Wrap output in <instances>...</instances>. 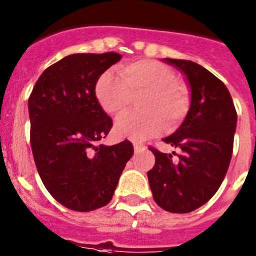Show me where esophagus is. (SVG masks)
<instances>
[{
	"label": "esophagus",
	"instance_id": "1",
	"mask_svg": "<svg viewBox=\"0 0 256 256\" xmlns=\"http://www.w3.org/2000/svg\"><path fill=\"white\" fill-rule=\"evenodd\" d=\"M133 147H134L136 154H138V152H140V151H144V150L146 148V146H144V144H140V142H136V144H133Z\"/></svg>",
	"mask_w": 256,
	"mask_h": 256
}]
</instances>
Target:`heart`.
Here are the masks:
<instances>
[{
    "label": "heart",
    "mask_w": 256,
    "mask_h": 256,
    "mask_svg": "<svg viewBox=\"0 0 256 256\" xmlns=\"http://www.w3.org/2000/svg\"><path fill=\"white\" fill-rule=\"evenodd\" d=\"M120 77L105 72L95 85L96 100L109 116H119L140 96L138 112H126L114 126L119 138L142 140L172 130L186 116L190 108L189 90L178 81L175 72L166 64L152 60H138L119 68Z\"/></svg>",
    "instance_id": "1"
}]
</instances>
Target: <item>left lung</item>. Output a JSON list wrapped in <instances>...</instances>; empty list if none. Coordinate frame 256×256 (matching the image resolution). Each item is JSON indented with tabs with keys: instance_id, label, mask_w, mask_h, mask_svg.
Returning a JSON list of instances; mask_svg holds the SVG:
<instances>
[{
	"instance_id": "8db88e82",
	"label": "left lung",
	"mask_w": 256,
	"mask_h": 256,
	"mask_svg": "<svg viewBox=\"0 0 256 256\" xmlns=\"http://www.w3.org/2000/svg\"><path fill=\"white\" fill-rule=\"evenodd\" d=\"M186 77L190 108L182 126L164 142L180 148L178 158L150 148L154 166L147 172L154 202L171 213H189L218 190L230 166L238 123L224 82L192 60L165 58Z\"/></svg>"
}]
</instances>
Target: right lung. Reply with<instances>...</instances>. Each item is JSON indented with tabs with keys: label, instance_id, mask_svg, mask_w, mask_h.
Segmentation results:
<instances>
[{
	"label": "right lung",
	"instance_id": "1",
	"mask_svg": "<svg viewBox=\"0 0 256 256\" xmlns=\"http://www.w3.org/2000/svg\"><path fill=\"white\" fill-rule=\"evenodd\" d=\"M122 56L77 53L52 64L38 78L29 102L30 144L46 190L77 212L106 206L126 164L130 140L105 146L112 120L95 96V85Z\"/></svg>",
	"mask_w": 256,
	"mask_h": 256
}]
</instances>
